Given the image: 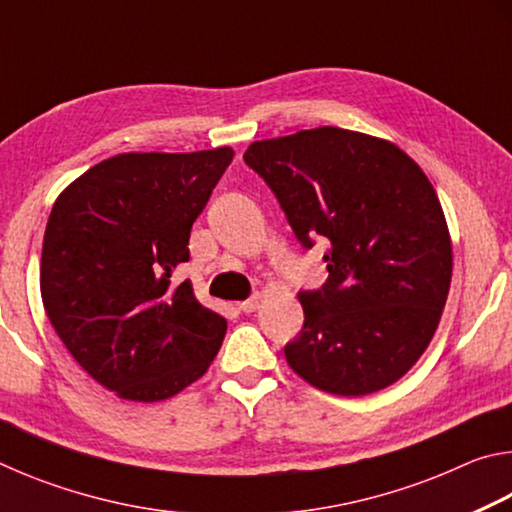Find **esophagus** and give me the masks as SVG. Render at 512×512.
<instances>
[{
	"label": "esophagus",
	"instance_id": "obj_1",
	"mask_svg": "<svg viewBox=\"0 0 512 512\" xmlns=\"http://www.w3.org/2000/svg\"><path fill=\"white\" fill-rule=\"evenodd\" d=\"M259 300H262V296H259V293H255V296H250L248 300L239 302V309L244 311V314H250V311H255L259 307Z\"/></svg>",
	"mask_w": 512,
	"mask_h": 512
}]
</instances>
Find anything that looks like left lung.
<instances>
[{"mask_svg": "<svg viewBox=\"0 0 512 512\" xmlns=\"http://www.w3.org/2000/svg\"><path fill=\"white\" fill-rule=\"evenodd\" d=\"M244 160L302 246L327 241V282L298 293L291 370L343 397L395 384L431 343L452 284V237L429 178L393 142L334 126L253 142Z\"/></svg>", "mask_w": 512, "mask_h": 512, "instance_id": "left-lung-1", "label": "left lung"}]
</instances>
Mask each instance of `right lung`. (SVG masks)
I'll list each match as a JSON object with an SVG mask.
<instances>
[{
  "mask_svg": "<svg viewBox=\"0 0 512 512\" xmlns=\"http://www.w3.org/2000/svg\"><path fill=\"white\" fill-rule=\"evenodd\" d=\"M235 158L119 153L67 185L40 259L42 305L79 366L121 400L162 402L201 379L228 323L173 287L189 232Z\"/></svg>",
  "mask_w": 512,
  "mask_h": 512,
  "instance_id": "add662e5",
  "label": "right lung"
}]
</instances>
